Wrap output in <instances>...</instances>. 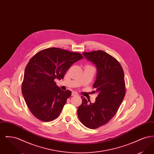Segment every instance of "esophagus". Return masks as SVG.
Masks as SVG:
<instances>
[{
    "instance_id": "1",
    "label": "esophagus",
    "mask_w": 154,
    "mask_h": 154,
    "mask_svg": "<svg viewBox=\"0 0 154 154\" xmlns=\"http://www.w3.org/2000/svg\"><path fill=\"white\" fill-rule=\"evenodd\" d=\"M76 95H79V94H78L77 92H72V96Z\"/></svg>"
}]
</instances>
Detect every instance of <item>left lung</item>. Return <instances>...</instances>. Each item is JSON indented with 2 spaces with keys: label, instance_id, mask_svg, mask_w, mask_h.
I'll return each instance as SVG.
<instances>
[{
  "label": "left lung",
  "instance_id": "obj_1",
  "mask_svg": "<svg viewBox=\"0 0 154 154\" xmlns=\"http://www.w3.org/2000/svg\"><path fill=\"white\" fill-rule=\"evenodd\" d=\"M82 54L97 68L93 87L98 95L94 103L81 96L82 102L77 114L82 124L95 129L109 122L122 102L126 92L124 73L117 60L104 51L84 52Z\"/></svg>",
  "mask_w": 154,
  "mask_h": 154
}]
</instances>
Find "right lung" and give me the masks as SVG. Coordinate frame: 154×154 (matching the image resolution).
I'll list each match as a JSON object with an SVG mask.
<instances>
[{"label": "right lung", "mask_w": 154, "mask_h": 154, "mask_svg": "<svg viewBox=\"0 0 154 154\" xmlns=\"http://www.w3.org/2000/svg\"><path fill=\"white\" fill-rule=\"evenodd\" d=\"M82 58L79 52L52 47L30 59L24 72L22 93L35 117L50 122L58 117L72 92L61 90L54 80L63 79L70 66Z\"/></svg>", "instance_id": "add662e5"}]
</instances>
